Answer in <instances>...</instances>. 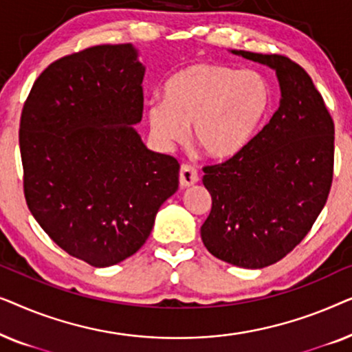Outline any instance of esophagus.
Instances as JSON below:
<instances>
[{
  "label": "esophagus",
  "mask_w": 352,
  "mask_h": 352,
  "mask_svg": "<svg viewBox=\"0 0 352 352\" xmlns=\"http://www.w3.org/2000/svg\"><path fill=\"white\" fill-rule=\"evenodd\" d=\"M199 182V173L194 166L182 165L179 170V184L181 187H189L192 184Z\"/></svg>",
  "instance_id": "obj_1"
}]
</instances>
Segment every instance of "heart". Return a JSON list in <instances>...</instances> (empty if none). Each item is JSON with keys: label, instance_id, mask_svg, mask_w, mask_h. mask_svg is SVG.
I'll return each mask as SVG.
<instances>
[{"label": "heart", "instance_id": "obj_1", "mask_svg": "<svg viewBox=\"0 0 352 352\" xmlns=\"http://www.w3.org/2000/svg\"><path fill=\"white\" fill-rule=\"evenodd\" d=\"M163 96L146 109L157 146L170 151L184 142L192 124L194 141L218 160L242 152L271 109V88L261 74L211 62L176 72L163 86Z\"/></svg>", "mask_w": 352, "mask_h": 352}]
</instances>
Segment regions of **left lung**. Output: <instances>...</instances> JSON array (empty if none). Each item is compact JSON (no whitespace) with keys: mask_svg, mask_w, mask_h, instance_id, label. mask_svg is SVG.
Listing matches in <instances>:
<instances>
[{"mask_svg":"<svg viewBox=\"0 0 352 352\" xmlns=\"http://www.w3.org/2000/svg\"><path fill=\"white\" fill-rule=\"evenodd\" d=\"M232 54L276 70L282 98L242 152L204 168L211 211L200 234L221 261L261 269L287 256L324 208L333 177L335 126L302 67L278 54Z\"/></svg>","mask_w":352,"mask_h":352,"instance_id":"left-lung-1","label":"left lung"}]
</instances>
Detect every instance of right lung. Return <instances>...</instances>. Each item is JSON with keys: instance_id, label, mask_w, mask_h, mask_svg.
<instances>
[{"instance_id": "right-lung-1", "label": "right lung", "mask_w": 352, "mask_h": 352, "mask_svg": "<svg viewBox=\"0 0 352 352\" xmlns=\"http://www.w3.org/2000/svg\"><path fill=\"white\" fill-rule=\"evenodd\" d=\"M144 74L129 43L93 46L52 62L23 104L28 210L54 243L94 267L136 253L179 184L176 158L148 151L133 128Z\"/></svg>"}]
</instances>
